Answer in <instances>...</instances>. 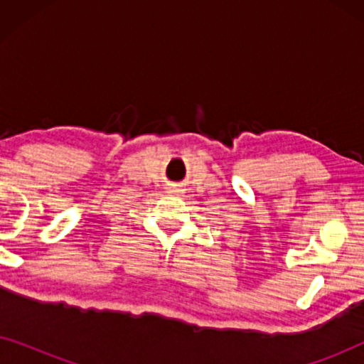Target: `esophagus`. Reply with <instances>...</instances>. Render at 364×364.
I'll return each instance as SVG.
<instances>
[{"mask_svg":"<svg viewBox=\"0 0 364 364\" xmlns=\"http://www.w3.org/2000/svg\"><path fill=\"white\" fill-rule=\"evenodd\" d=\"M183 191H181V188H178V187H172L171 188V193H177V196H178V193H182Z\"/></svg>","mask_w":364,"mask_h":364,"instance_id":"34e87169","label":"esophagus"}]
</instances>
